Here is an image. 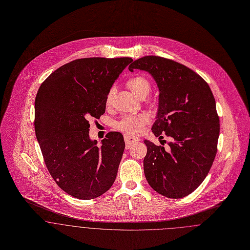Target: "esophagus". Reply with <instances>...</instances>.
Listing matches in <instances>:
<instances>
[{
  "mask_svg": "<svg viewBox=\"0 0 250 250\" xmlns=\"http://www.w3.org/2000/svg\"><path fill=\"white\" fill-rule=\"evenodd\" d=\"M125 146H126V148H129L131 146H133L134 144L138 143L139 139L137 138V137H134V136L125 134Z\"/></svg>",
  "mask_w": 250,
  "mask_h": 250,
  "instance_id": "34e87169",
  "label": "esophagus"
}]
</instances>
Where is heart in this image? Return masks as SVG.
Returning <instances> with one entry per match:
<instances>
[{
  "instance_id": "b5f03b06",
  "label": "heart",
  "mask_w": 250,
  "mask_h": 250,
  "mask_svg": "<svg viewBox=\"0 0 250 250\" xmlns=\"http://www.w3.org/2000/svg\"><path fill=\"white\" fill-rule=\"evenodd\" d=\"M126 85L129 88V90L141 100L145 99L149 94L151 89L149 81L143 76H135L129 79ZM113 94H114V90L111 89L108 92V95L106 98L107 104L111 103ZM147 121H148L147 117L144 114H140L136 116L127 115V116H125L117 124V127L120 130L125 132L126 134H136L143 129L144 125L147 123Z\"/></svg>"
}]
</instances>
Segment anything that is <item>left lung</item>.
<instances>
[{
  "instance_id": "1",
  "label": "left lung",
  "mask_w": 250,
  "mask_h": 250,
  "mask_svg": "<svg viewBox=\"0 0 250 250\" xmlns=\"http://www.w3.org/2000/svg\"><path fill=\"white\" fill-rule=\"evenodd\" d=\"M134 69L147 72L159 90L153 134L172 138L167 150L144 141L146 181L166 197H184L202 183L216 157L220 120L215 98L200 76L173 60L144 56L129 65L130 72Z\"/></svg>"
}]
</instances>
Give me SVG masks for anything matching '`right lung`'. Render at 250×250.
<instances>
[{
  "label": "right lung",
  "mask_w": 250,
  "mask_h": 250,
  "mask_svg": "<svg viewBox=\"0 0 250 250\" xmlns=\"http://www.w3.org/2000/svg\"><path fill=\"white\" fill-rule=\"evenodd\" d=\"M132 61L76 59L52 73L37 92L34 127L45 164L56 184L76 198H96L116 179L124 137L111 131L98 145L89 137L88 119L105 112L112 85Z\"/></svg>",
  "instance_id": "right-lung-1"
}]
</instances>
